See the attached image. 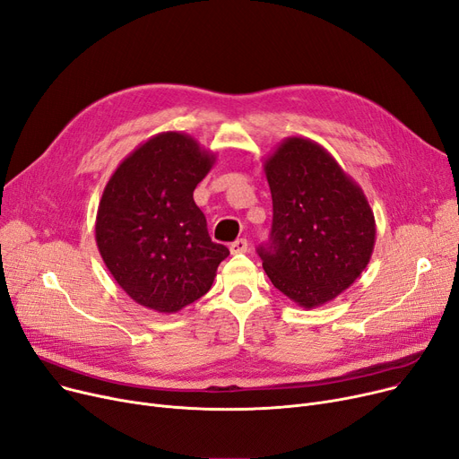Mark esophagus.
I'll return each instance as SVG.
<instances>
[{"mask_svg": "<svg viewBox=\"0 0 459 459\" xmlns=\"http://www.w3.org/2000/svg\"><path fill=\"white\" fill-rule=\"evenodd\" d=\"M247 250H248V241H247V238H237V241H233L231 247H230L231 254H245Z\"/></svg>", "mask_w": 459, "mask_h": 459, "instance_id": "obj_1", "label": "esophagus"}]
</instances>
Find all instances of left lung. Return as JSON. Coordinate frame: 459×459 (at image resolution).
I'll list each match as a JSON object with an SVG mask.
<instances>
[{
	"mask_svg": "<svg viewBox=\"0 0 459 459\" xmlns=\"http://www.w3.org/2000/svg\"><path fill=\"white\" fill-rule=\"evenodd\" d=\"M273 230L257 254L273 286L302 308L336 299L360 276L376 245L362 188L317 142L291 136L264 164Z\"/></svg>",
	"mask_w": 459,
	"mask_h": 459,
	"instance_id": "left-lung-1",
	"label": "left lung"
}]
</instances>
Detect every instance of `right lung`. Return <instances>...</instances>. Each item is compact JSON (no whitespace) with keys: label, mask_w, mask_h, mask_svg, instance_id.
Wrapping results in <instances>:
<instances>
[{"label":"right lung","mask_w":459,"mask_h":459,"mask_svg":"<svg viewBox=\"0 0 459 459\" xmlns=\"http://www.w3.org/2000/svg\"><path fill=\"white\" fill-rule=\"evenodd\" d=\"M214 152L185 133H160L138 145L106 183L95 238L119 288L142 307L176 314L204 297L230 255L211 241L194 188Z\"/></svg>","instance_id":"obj_1"}]
</instances>
